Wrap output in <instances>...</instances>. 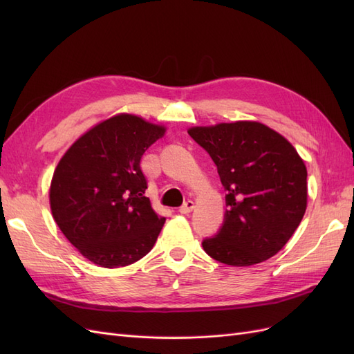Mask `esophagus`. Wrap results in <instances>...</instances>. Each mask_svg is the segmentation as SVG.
Segmentation results:
<instances>
[{
    "label": "esophagus",
    "mask_w": 354,
    "mask_h": 354,
    "mask_svg": "<svg viewBox=\"0 0 354 354\" xmlns=\"http://www.w3.org/2000/svg\"><path fill=\"white\" fill-rule=\"evenodd\" d=\"M194 208H195V202L194 201H187V202H185V205L181 207L178 211L181 214H189L190 211H194Z\"/></svg>",
    "instance_id": "esophagus-1"
}]
</instances>
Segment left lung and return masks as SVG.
<instances>
[{
  "instance_id": "obj_1",
  "label": "left lung",
  "mask_w": 354,
  "mask_h": 354,
  "mask_svg": "<svg viewBox=\"0 0 354 354\" xmlns=\"http://www.w3.org/2000/svg\"><path fill=\"white\" fill-rule=\"evenodd\" d=\"M187 133L209 153L227 192L223 227L202 242L203 251L234 267L269 260L304 217V160L282 134L257 121L190 127Z\"/></svg>"
}]
</instances>
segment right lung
Masks as SVG:
<instances>
[{"label":"right lung","instance_id":"add662e5","mask_svg":"<svg viewBox=\"0 0 354 354\" xmlns=\"http://www.w3.org/2000/svg\"><path fill=\"white\" fill-rule=\"evenodd\" d=\"M167 127L118 113L91 127L59 160L50 185L53 218L85 259L106 269L153 248L165 217L145 196L140 160Z\"/></svg>","mask_w":354,"mask_h":354}]
</instances>
